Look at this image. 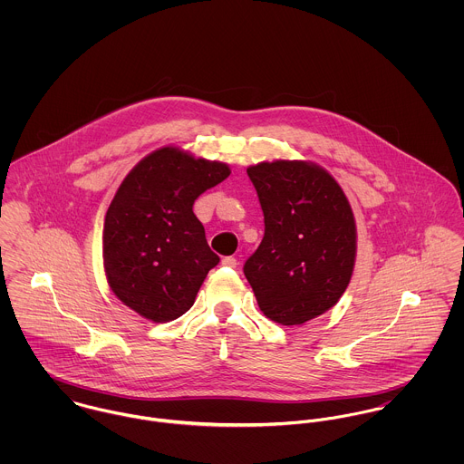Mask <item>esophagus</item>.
Here are the masks:
<instances>
[{
  "instance_id": "34e87169",
  "label": "esophagus",
  "mask_w": 464,
  "mask_h": 464,
  "mask_svg": "<svg viewBox=\"0 0 464 464\" xmlns=\"http://www.w3.org/2000/svg\"><path fill=\"white\" fill-rule=\"evenodd\" d=\"M221 265L227 266V267H236V266H237V261H236L234 257H225V259L221 261Z\"/></svg>"
}]
</instances>
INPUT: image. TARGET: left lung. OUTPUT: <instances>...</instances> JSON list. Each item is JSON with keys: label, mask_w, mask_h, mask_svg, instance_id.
<instances>
[{"label": "left lung", "mask_w": 464, "mask_h": 464, "mask_svg": "<svg viewBox=\"0 0 464 464\" xmlns=\"http://www.w3.org/2000/svg\"><path fill=\"white\" fill-rule=\"evenodd\" d=\"M265 214V237L245 265L259 309L293 327L332 309L350 284L355 218L341 186L311 160L248 166Z\"/></svg>", "instance_id": "left-lung-1"}]
</instances>
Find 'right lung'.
Segmentation results:
<instances>
[{
	"label": "right lung",
	"instance_id": "add662e5",
	"mask_svg": "<svg viewBox=\"0 0 464 464\" xmlns=\"http://www.w3.org/2000/svg\"><path fill=\"white\" fill-rule=\"evenodd\" d=\"M228 175V164L168 144L123 179L105 214L103 267L112 293L139 316L166 324L193 307L219 263L193 203Z\"/></svg>",
	"mask_w": 464,
	"mask_h": 464
}]
</instances>
